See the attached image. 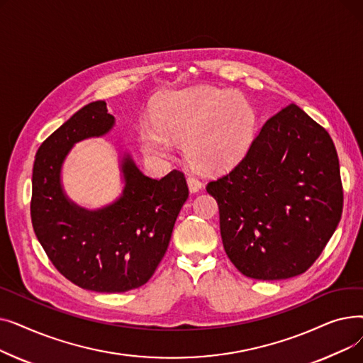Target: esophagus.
<instances>
[{
  "label": "esophagus",
  "instance_id": "34e87169",
  "mask_svg": "<svg viewBox=\"0 0 363 363\" xmlns=\"http://www.w3.org/2000/svg\"><path fill=\"white\" fill-rule=\"evenodd\" d=\"M186 185H188L189 193H197V191H200V189L203 188V184L197 178H194V177H188L186 178Z\"/></svg>",
  "mask_w": 363,
  "mask_h": 363
}]
</instances>
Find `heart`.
<instances>
[{"instance_id":"obj_1","label":"heart","mask_w":363,"mask_h":363,"mask_svg":"<svg viewBox=\"0 0 363 363\" xmlns=\"http://www.w3.org/2000/svg\"><path fill=\"white\" fill-rule=\"evenodd\" d=\"M155 122L140 125L144 155L167 160L172 138H184L185 152L194 166L220 172L237 164L249 150L256 128V111L234 91L197 86L167 94L152 110Z\"/></svg>"}]
</instances>
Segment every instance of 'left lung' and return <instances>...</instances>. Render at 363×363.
I'll return each mask as SVG.
<instances>
[{"mask_svg": "<svg viewBox=\"0 0 363 363\" xmlns=\"http://www.w3.org/2000/svg\"><path fill=\"white\" fill-rule=\"evenodd\" d=\"M206 189L219 206L228 257L242 275L263 281L306 272L342 212L334 143L296 104L266 122L245 157Z\"/></svg>", "mask_w": 363, "mask_h": 363, "instance_id": "1", "label": "left lung"}]
</instances>
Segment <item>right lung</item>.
<instances>
[{
	"instance_id": "add662e5",
	"label": "right lung",
	"mask_w": 363,
	"mask_h": 363,
	"mask_svg": "<svg viewBox=\"0 0 363 363\" xmlns=\"http://www.w3.org/2000/svg\"><path fill=\"white\" fill-rule=\"evenodd\" d=\"M116 121L106 101L84 106L38 148L32 172L30 218L48 259L81 289L125 293L144 285L163 259L188 199L184 174L145 177L129 152L119 156L121 196L100 208L70 200L63 163L76 143L108 133Z\"/></svg>"
}]
</instances>
